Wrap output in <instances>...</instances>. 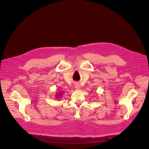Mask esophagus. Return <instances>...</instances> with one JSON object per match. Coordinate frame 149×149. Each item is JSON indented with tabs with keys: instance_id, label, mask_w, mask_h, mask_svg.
Returning a JSON list of instances; mask_svg holds the SVG:
<instances>
[{
	"instance_id": "1",
	"label": "esophagus",
	"mask_w": 149,
	"mask_h": 149,
	"mask_svg": "<svg viewBox=\"0 0 149 149\" xmlns=\"http://www.w3.org/2000/svg\"><path fill=\"white\" fill-rule=\"evenodd\" d=\"M74 87L76 89H79L81 88V86H80V85H79V83H76L74 84Z\"/></svg>"
}]
</instances>
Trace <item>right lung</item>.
I'll use <instances>...</instances> for the list:
<instances>
[{"instance_id":"obj_1","label":"right lung","mask_w":149,"mask_h":149,"mask_svg":"<svg viewBox=\"0 0 149 149\" xmlns=\"http://www.w3.org/2000/svg\"><path fill=\"white\" fill-rule=\"evenodd\" d=\"M60 95H61V94H60ZM60 95H58V96H60Z\"/></svg>"}]
</instances>
